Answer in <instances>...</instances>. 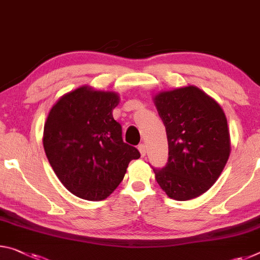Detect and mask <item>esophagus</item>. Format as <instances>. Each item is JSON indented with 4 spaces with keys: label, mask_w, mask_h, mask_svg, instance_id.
Segmentation results:
<instances>
[{
    "label": "esophagus",
    "mask_w": 260,
    "mask_h": 260,
    "mask_svg": "<svg viewBox=\"0 0 260 260\" xmlns=\"http://www.w3.org/2000/svg\"><path fill=\"white\" fill-rule=\"evenodd\" d=\"M138 148H139V151H140V154H141L142 157L143 156H146V146L143 145V143H140Z\"/></svg>",
    "instance_id": "obj_1"
}]
</instances>
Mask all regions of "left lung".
Listing matches in <instances>:
<instances>
[{"label":"left lung","instance_id":"left-lung-1","mask_svg":"<svg viewBox=\"0 0 260 260\" xmlns=\"http://www.w3.org/2000/svg\"><path fill=\"white\" fill-rule=\"evenodd\" d=\"M166 126L169 158L155 169V178L175 200L185 201L205 193L219 178L230 154L225 115L217 103L189 85L155 97Z\"/></svg>","mask_w":260,"mask_h":260}]
</instances>
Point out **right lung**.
Returning <instances> with one entry per match:
<instances>
[{"label":"right lung","mask_w":260,"mask_h":260,"mask_svg":"<svg viewBox=\"0 0 260 260\" xmlns=\"http://www.w3.org/2000/svg\"><path fill=\"white\" fill-rule=\"evenodd\" d=\"M114 92L81 86L66 93L49 111L44 127V149L64 187L85 200H103L123 179L137 148L122 140L112 110Z\"/></svg>","instance_id":"obj_1"}]
</instances>
